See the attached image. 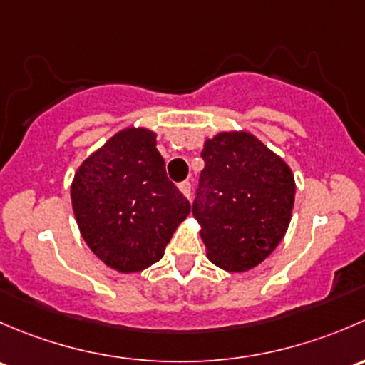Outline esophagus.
Wrapping results in <instances>:
<instances>
[{"label":"esophagus","mask_w":365,"mask_h":365,"mask_svg":"<svg viewBox=\"0 0 365 365\" xmlns=\"http://www.w3.org/2000/svg\"><path fill=\"white\" fill-rule=\"evenodd\" d=\"M179 191H181L184 197H186L187 200H190V198H191V184L190 182L184 181V182L179 184Z\"/></svg>","instance_id":"obj_1"}]
</instances>
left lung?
I'll return each mask as SVG.
<instances>
[{
    "instance_id": "8db88e82",
    "label": "left lung",
    "mask_w": 365,
    "mask_h": 365,
    "mask_svg": "<svg viewBox=\"0 0 365 365\" xmlns=\"http://www.w3.org/2000/svg\"><path fill=\"white\" fill-rule=\"evenodd\" d=\"M205 167L193 204L205 253L227 272L255 269L288 230L295 202L290 165L246 130L204 142Z\"/></svg>"
}]
</instances>
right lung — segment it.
I'll return each instance as SVG.
<instances>
[{
    "label": "right lung",
    "instance_id": "1",
    "mask_svg": "<svg viewBox=\"0 0 365 365\" xmlns=\"http://www.w3.org/2000/svg\"><path fill=\"white\" fill-rule=\"evenodd\" d=\"M82 239L110 269L133 274L161 260L190 214V202L168 181L156 133L123 128L78 165L70 186Z\"/></svg>",
    "mask_w": 365,
    "mask_h": 365
}]
</instances>
